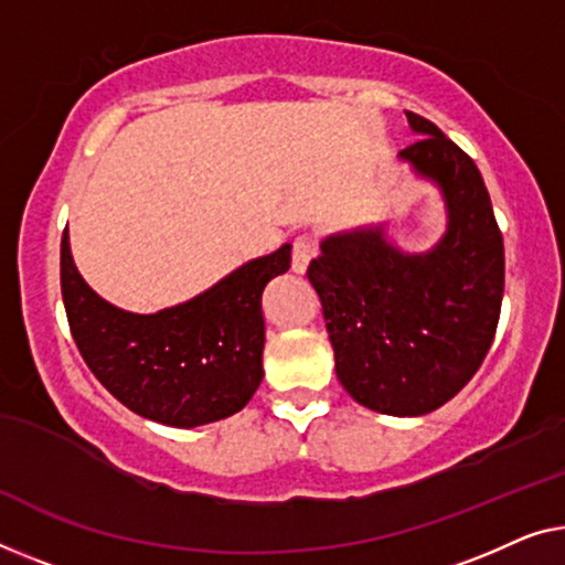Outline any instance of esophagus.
Instances as JSON below:
<instances>
[{
	"label": "esophagus",
	"instance_id": "34e87169",
	"mask_svg": "<svg viewBox=\"0 0 565 565\" xmlns=\"http://www.w3.org/2000/svg\"><path fill=\"white\" fill-rule=\"evenodd\" d=\"M317 250H319V246L311 235H299V238L294 241V250H291L294 274H305L311 264V258L317 256Z\"/></svg>",
	"mask_w": 565,
	"mask_h": 565
}]
</instances>
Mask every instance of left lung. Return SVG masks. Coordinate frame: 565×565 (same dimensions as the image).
Returning a JSON list of instances; mask_svg holds the SVG:
<instances>
[{
    "mask_svg": "<svg viewBox=\"0 0 565 565\" xmlns=\"http://www.w3.org/2000/svg\"><path fill=\"white\" fill-rule=\"evenodd\" d=\"M398 159L439 192L446 225L426 250L393 238L391 217L319 241L307 268L334 350V373L360 406L426 416L471 381L498 330L502 233L477 164L418 114Z\"/></svg>",
    "mask_w": 565,
    "mask_h": 565,
    "instance_id": "1",
    "label": "left lung"
}]
</instances>
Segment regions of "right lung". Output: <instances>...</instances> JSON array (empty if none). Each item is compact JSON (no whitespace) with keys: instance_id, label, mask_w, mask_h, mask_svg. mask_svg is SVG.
<instances>
[{"instance_id":"1","label":"right lung","mask_w":565,"mask_h":565,"mask_svg":"<svg viewBox=\"0 0 565 565\" xmlns=\"http://www.w3.org/2000/svg\"><path fill=\"white\" fill-rule=\"evenodd\" d=\"M291 266V243L233 268L198 297L139 315L106 301L61 243L65 315L100 385L141 418L195 428L228 418L264 381L260 294Z\"/></svg>"}]
</instances>
